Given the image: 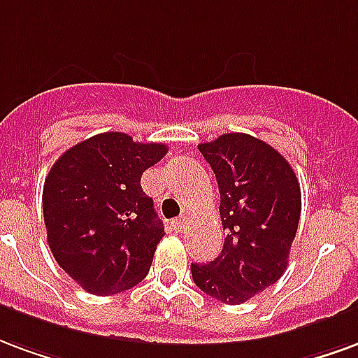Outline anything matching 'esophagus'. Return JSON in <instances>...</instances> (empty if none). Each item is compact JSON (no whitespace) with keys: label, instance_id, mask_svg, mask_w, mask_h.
Returning a JSON list of instances; mask_svg holds the SVG:
<instances>
[{"label":"esophagus","instance_id":"esophagus-1","mask_svg":"<svg viewBox=\"0 0 358 358\" xmlns=\"http://www.w3.org/2000/svg\"><path fill=\"white\" fill-rule=\"evenodd\" d=\"M171 227H173L176 231H182V229L187 227V219H185V217L173 219V221H171Z\"/></svg>","mask_w":358,"mask_h":358}]
</instances>
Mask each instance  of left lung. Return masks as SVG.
I'll list each match as a JSON object with an SVG mask.
<instances>
[{"mask_svg": "<svg viewBox=\"0 0 358 358\" xmlns=\"http://www.w3.org/2000/svg\"><path fill=\"white\" fill-rule=\"evenodd\" d=\"M217 179L225 231L221 255L192 263V280L217 301L240 305L286 271L296 238L301 190L282 154L248 133H225L198 145Z\"/></svg>", "mask_w": 358, "mask_h": 358, "instance_id": "obj_1", "label": "left lung"}]
</instances>
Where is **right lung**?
I'll use <instances>...</instances> for the list:
<instances>
[{
    "instance_id": "1",
    "label": "right lung",
    "mask_w": 358,
    "mask_h": 358,
    "mask_svg": "<svg viewBox=\"0 0 358 358\" xmlns=\"http://www.w3.org/2000/svg\"><path fill=\"white\" fill-rule=\"evenodd\" d=\"M162 143L108 131L78 143L43 185L47 242L57 263L85 292L110 296L148 275L164 225L141 176L166 156Z\"/></svg>"
}]
</instances>
